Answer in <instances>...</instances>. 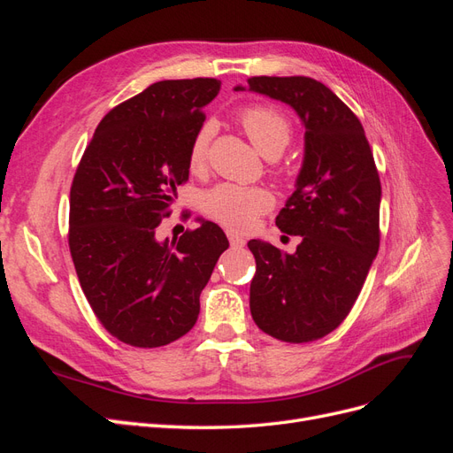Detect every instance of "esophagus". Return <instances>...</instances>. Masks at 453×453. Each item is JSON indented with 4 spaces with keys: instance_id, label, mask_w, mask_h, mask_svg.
<instances>
[{
    "instance_id": "1",
    "label": "esophagus",
    "mask_w": 453,
    "mask_h": 453,
    "mask_svg": "<svg viewBox=\"0 0 453 453\" xmlns=\"http://www.w3.org/2000/svg\"><path fill=\"white\" fill-rule=\"evenodd\" d=\"M226 236H228V242H230L232 248H243V245H245V238L234 230H226Z\"/></svg>"
}]
</instances>
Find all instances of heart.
Returning <instances> with one entry per match:
<instances>
[{"mask_svg":"<svg viewBox=\"0 0 453 453\" xmlns=\"http://www.w3.org/2000/svg\"><path fill=\"white\" fill-rule=\"evenodd\" d=\"M240 125L257 150L266 158H278L291 142V125L276 107L255 104L242 109ZM211 125L196 130L188 145L187 164L190 172H202L208 162ZM273 196L263 187H243L221 183L205 190L200 196V210L213 221L232 230H250L257 219L270 211Z\"/></svg>","mask_w":453,"mask_h":453,"instance_id":"obj_1","label":"heart"}]
</instances>
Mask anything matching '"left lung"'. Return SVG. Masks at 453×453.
Here are the masks:
<instances>
[{
    "instance_id": "8db88e82",
    "label": "left lung",
    "mask_w": 453,
    "mask_h": 453,
    "mask_svg": "<svg viewBox=\"0 0 453 453\" xmlns=\"http://www.w3.org/2000/svg\"><path fill=\"white\" fill-rule=\"evenodd\" d=\"M295 109L304 158L276 225L300 236L295 253L251 240L257 270L253 321L266 334L303 344L333 333L357 300L380 248L381 185L359 119L310 77H251L248 87Z\"/></svg>"
}]
</instances>
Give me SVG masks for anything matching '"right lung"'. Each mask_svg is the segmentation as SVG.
I'll list each match as a JSON object with an SVG mask.
<instances>
[{"instance_id":"right-lung-1","label":"right lung","mask_w":453,"mask_h":453,"mask_svg":"<svg viewBox=\"0 0 453 453\" xmlns=\"http://www.w3.org/2000/svg\"><path fill=\"white\" fill-rule=\"evenodd\" d=\"M217 79L158 81L109 111L96 128L70 193V251L96 318L125 344L160 348L195 326L200 293L228 248L198 219L172 242L158 238L187 153Z\"/></svg>"}]
</instances>
